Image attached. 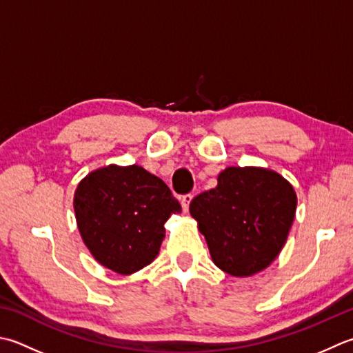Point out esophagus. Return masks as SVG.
<instances>
[{
	"mask_svg": "<svg viewBox=\"0 0 353 353\" xmlns=\"http://www.w3.org/2000/svg\"><path fill=\"white\" fill-rule=\"evenodd\" d=\"M191 200H192V196H191V194H185V196H182V197H181V203H182V208H183V211H185V212L188 211Z\"/></svg>",
	"mask_w": 353,
	"mask_h": 353,
	"instance_id": "1",
	"label": "esophagus"
}]
</instances>
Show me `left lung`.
<instances>
[{
  "mask_svg": "<svg viewBox=\"0 0 353 353\" xmlns=\"http://www.w3.org/2000/svg\"><path fill=\"white\" fill-rule=\"evenodd\" d=\"M295 208L292 185L279 172L255 167L223 170L216 188L190 203L212 261L234 277H250L277 259Z\"/></svg>",
  "mask_w": 353,
  "mask_h": 353,
  "instance_id": "1",
  "label": "left lung"
}]
</instances>
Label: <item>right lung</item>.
<instances>
[{
	"mask_svg": "<svg viewBox=\"0 0 353 353\" xmlns=\"http://www.w3.org/2000/svg\"><path fill=\"white\" fill-rule=\"evenodd\" d=\"M81 237L96 261L128 275L156 259L165 222L182 211L162 179L139 165H108L90 172L74 192Z\"/></svg>",
	"mask_w": 353,
	"mask_h": 353,
	"instance_id": "obj_1",
	"label": "right lung"
}]
</instances>
